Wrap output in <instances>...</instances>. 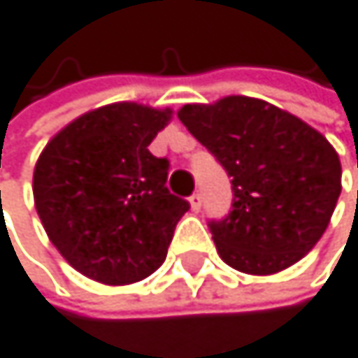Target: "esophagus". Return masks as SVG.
I'll return each instance as SVG.
<instances>
[{
    "label": "esophagus",
    "mask_w": 358,
    "mask_h": 358,
    "mask_svg": "<svg viewBox=\"0 0 358 358\" xmlns=\"http://www.w3.org/2000/svg\"><path fill=\"white\" fill-rule=\"evenodd\" d=\"M189 201H191V208L195 210V213H199L201 210V193L197 191V193H193L191 197H189Z\"/></svg>",
    "instance_id": "obj_1"
}]
</instances>
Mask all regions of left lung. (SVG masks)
Here are the masks:
<instances>
[{
    "label": "left lung",
    "mask_w": 358,
    "mask_h": 358,
    "mask_svg": "<svg viewBox=\"0 0 358 358\" xmlns=\"http://www.w3.org/2000/svg\"><path fill=\"white\" fill-rule=\"evenodd\" d=\"M178 117L231 178V210L208 223L227 266L273 275L315 247L341 193V163L324 135L249 96L185 105Z\"/></svg>",
    "instance_id": "8db88e82"
}]
</instances>
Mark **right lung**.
<instances>
[{
	"label": "right lung",
	"instance_id": "obj_1",
	"mask_svg": "<svg viewBox=\"0 0 358 358\" xmlns=\"http://www.w3.org/2000/svg\"><path fill=\"white\" fill-rule=\"evenodd\" d=\"M169 109L113 103L64 127L34 169V203L49 241L81 275L127 285L167 257L191 208L165 187L169 161L148 150Z\"/></svg>",
	"mask_w": 358,
	"mask_h": 358
}]
</instances>
